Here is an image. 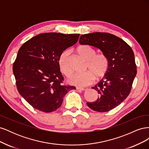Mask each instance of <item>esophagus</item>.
<instances>
[{"label":"esophagus","mask_w":149,"mask_h":149,"mask_svg":"<svg viewBox=\"0 0 149 149\" xmlns=\"http://www.w3.org/2000/svg\"><path fill=\"white\" fill-rule=\"evenodd\" d=\"M76 89L77 90H79V91H84V89L83 88H80V87H76Z\"/></svg>","instance_id":"1"}]
</instances>
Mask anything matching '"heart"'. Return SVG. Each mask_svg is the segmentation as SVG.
<instances>
[{"label": "heart", "instance_id": "b5f03b06", "mask_svg": "<svg viewBox=\"0 0 149 149\" xmlns=\"http://www.w3.org/2000/svg\"><path fill=\"white\" fill-rule=\"evenodd\" d=\"M79 55L87 61L86 70L83 73H75L68 79L71 84L78 86H86L91 84L95 79L104 76L108 71L109 61L107 57L102 53H96V50L93 47L88 45H81L77 48ZM61 71L67 77L72 74V70L69 65V52L64 51L58 59Z\"/></svg>", "mask_w": 149, "mask_h": 149}]
</instances>
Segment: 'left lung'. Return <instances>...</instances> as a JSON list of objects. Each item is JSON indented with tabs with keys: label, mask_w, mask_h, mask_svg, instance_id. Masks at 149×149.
Wrapping results in <instances>:
<instances>
[{
	"label": "left lung",
	"mask_w": 149,
	"mask_h": 149,
	"mask_svg": "<svg viewBox=\"0 0 149 149\" xmlns=\"http://www.w3.org/2000/svg\"><path fill=\"white\" fill-rule=\"evenodd\" d=\"M79 43L99 48L109 60V69L104 77L92 88L99 94L97 100L87 102V105L97 112L111 111L119 106L131 91L137 74L133 50L123 40L108 33L82 35Z\"/></svg>",
	"instance_id": "1"
}]
</instances>
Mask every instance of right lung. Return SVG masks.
<instances>
[{
	"instance_id": "right-lung-1",
	"label": "right lung",
	"mask_w": 149,
	"mask_h": 149,
	"mask_svg": "<svg viewBox=\"0 0 149 149\" xmlns=\"http://www.w3.org/2000/svg\"><path fill=\"white\" fill-rule=\"evenodd\" d=\"M79 34L51 32L39 34L24 43L18 52L13 73L18 91L26 101L44 112L59 108L73 86L63 84L58 59L78 42Z\"/></svg>"
}]
</instances>
